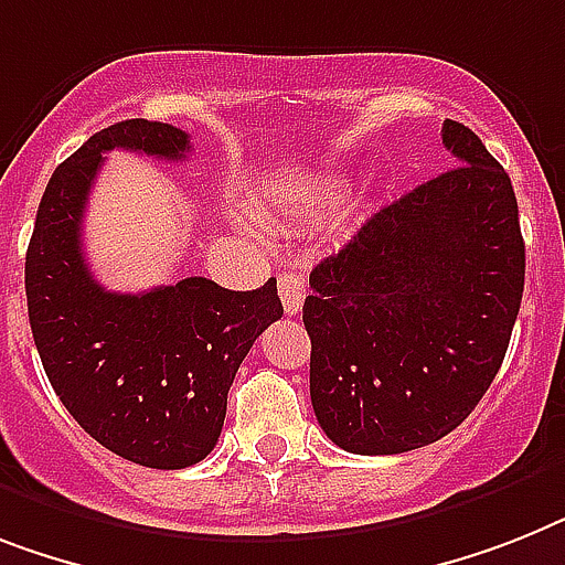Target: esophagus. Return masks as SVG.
I'll return each mask as SVG.
<instances>
[{
    "instance_id": "1",
    "label": "esophagus",
    "mask_w": 565,
    "mask_h": 565,
    "mask_svg": "<svg viewBox=\"0 0 565 565\" xmlns=\"http://www.w3.org/2000/svg\"><path fill=\"white\" fill-rule=\"evenodd\" d=\"M277 288L286 315H297L302 309V302H306V277L302 274H282Z\"/></svg>"
}]
</instances>
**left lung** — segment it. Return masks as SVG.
Returning a JSON list of instances; mask_svg holds the SVG:
<instances>
[{
  "instance_id": "obj_1",
  "label": "left lung",
  "mask_w": 565,
  "mask_h": 565,
  "mask_svg": "<svg viewBox=\"0 0 565 565\" xmlns=\"http://www.w3.org/2000/svg\"><path fill=\"white\" fill-rule=\"evenodd\" d=\"M441 143L459 164L377 210L309 277L311 407L349 454H407L456 430L520 315L511 179L459 120H445Z\"/></svg>"
}]
</instances>
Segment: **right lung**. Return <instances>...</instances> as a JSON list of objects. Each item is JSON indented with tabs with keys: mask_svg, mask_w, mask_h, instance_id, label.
I'll use <instances>...</instances> for the list:
<instances>
[{
	"mask_svg": "<svg viewBox=\"0 0 565 565\" xmlns=\"http://www.w3.org/2000/svg\"><path fill=\"white\" fill-rule=\"evenodd\" d=\"M109 149L181 161L190 135L120 120L54 170L25 254L28 320L54 393L92 439L143 468H190L216 447L239 363L282 317L277 279L256 291L204 277L106 291L86 265L81 231Z\"/></svg>",
	"mask_w": 565,
	"mask_h": 565,
	"instance_id": "1",
	"label": "right lung"
}]
</instances>
